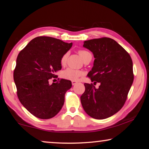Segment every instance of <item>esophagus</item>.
Wrapping results in <instances>:
<instances>
[{
    "label": "esophagus",
    "mask_w": 149,
    "mask_h": 149,
    "mask_svg": "<svg viewBox=\"0 0 149 149\" xmlns=\"http://www.w3.org/2000/svg\"><path fill=\"white\" fill-rule=\"evenodd\" d=\"M77 83V81H72V84L73 86L75 85V84H76Z\"/></svg>",
    "instance_id": "1"
}]
</instances>
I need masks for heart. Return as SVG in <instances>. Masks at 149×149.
<instances>
[{
  "mask_svg": "<svg viewBox=\"0 0 149 149\" xmlns=\"http://www.w3.org/2000/svg\"><path fill=\"white\" fill-rule=\"evenodd\" d=\"M78 54L79 55L81 59L84 61V59L86 57V55H88L90 53L85 50H79L78 52ZM66 61L67 54H65L61 58V65L62 66H65L66 63ZM61 75H62L63 78L66 79L70 81H77L79 79V77L83 75V72L80 70H75L72 68H68L62 72Z\"/></svg>",
  "mask_w": 149,
  "mask_h": 149,
  "instance_id": "obj_1",
  "label": "heart"
}]
</instances>
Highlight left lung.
I'll return each instance as SVG.
<instances>
[{
	"instance_id": "1",
	"label": "left lung",
	"mask_w": 149,
	"mask_h": 149,
	"mask_svg": "<svg viewBox=\"0 0 149 149\" xmlns=\"http://www.w3.org/2000/svg\"><path fill=\"white\" fill-rule=\"evenodd\" d=\"M83 46L95 57L88 74L92 83H84L81 96L84 111L94 119H103L117 113L123 107L134 81L133 64L129 54L112 39L102 37L85 40Z\"/></svg>"
}]
</instances>
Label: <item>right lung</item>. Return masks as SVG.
<instances>
[{
    "label": "right lung",
    "mask_w": 149,
    "mask_h": 149,
    "mask_svg": "<svg viewBox=\"0 0 149 149\" xmlns=\"http://www.w3.org/2000/svg\"><path fill=\"white\" fill-rule=\"evenodd\" d=\"M54 37L34 38L19 52L13 72L17 94L20 103L32 115L47 119L57 115L63 106L65 95L72 82L58 79L49 84V79L61 69V58L71 48Z\"/></svg>",
    "instance_id": "add662e5"
}]
</instances>
